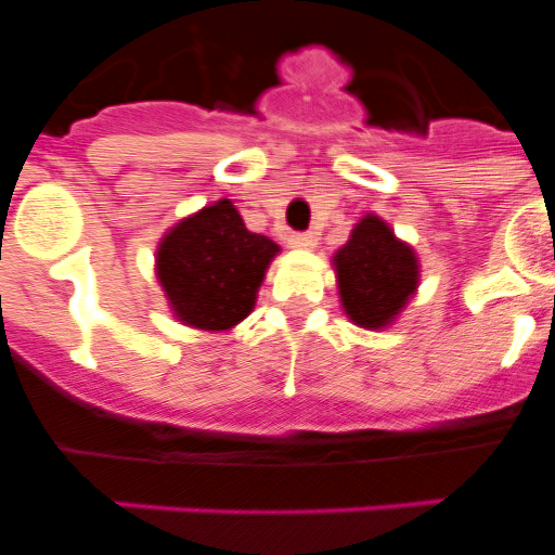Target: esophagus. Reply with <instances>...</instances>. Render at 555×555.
<instances>
[{
	"label": "esophagus",
	"instance_id": "obj_1",
	"mask_svg": "<svg viewBox=\"0 0 555 555\" xmlns=\"http://www.w3.org/2000/svg\"><path fill=\"white\" fill-rule=\"evenodd\" d=\"M288 244H292V247H297V250H313V247H317V236H313L311 231H308V233H292Z\"/></svg>",
	"mask_w": 555,
	"mask_h": 555
}]
</instances>
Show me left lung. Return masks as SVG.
<instances>
[{
  "label": "left lung",
  "mask_w": 555,
  "mask_h": 555,
  "mask_svg": "<svg viewBox=\"0 0 555 555\" xmlns=\"http://www.w3.org/2000/svg\"><path fill=\"white\" fill-rule=\"evenodd\" d=\"M340 305L358 327L383 330L404 311L418 288V258L388 222L365 215L333 256Z\"/></svg>",
  "instance_id": "1"
}]
</instances>
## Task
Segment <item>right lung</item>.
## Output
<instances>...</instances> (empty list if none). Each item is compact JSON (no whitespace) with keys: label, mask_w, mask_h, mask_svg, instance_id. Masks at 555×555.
<instances>
[{"label":"right lung","mask_w":555,"mask_h":555,"mask_svg":"<svg viewBox=\"0 0 555 555\" xmlns=\"http://www.w3.org/2000/svg\"><path fill=\"white\" fill-rule=\"evenodd\" d=\"M278 253L281 247L247 231L233 203L222 197L165 233L156 250V278L178 322L231 330L250 317Z\"/></svg>","instance_id":"right-lung-1"}]
</instances>
